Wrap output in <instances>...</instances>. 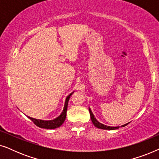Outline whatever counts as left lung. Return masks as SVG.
Listing matches in <instances>:
<instances>
[{"mask_svg": "<svg viewBox=\"0 0 159 159\" xmlns=\"http://www.w3.org/2000/svg\"><path fill=\"white\" fill-rule=\"evenodd\" d=\"M89 112H90V114L91 121H92V122L93 123V125H94L95 127H96L97 128H99V129H107V130L117 129H119V127H110V126L105 125H103V124L99 122V121H98L97 119L95 118L94 115H93L92 111H91V109H90V108H89ZM127 125H128V123L122 125V126H121V127H125V126Z\"/></svg>", "mask_w": 159, "mask_h": 159, "instance_id": "left-lung-1", "label": "left lung"}]
</instances>
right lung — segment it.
<instances>
[{
    "instance_id": "right-lung-1",
    "label": "right lung",
    "mask_w": 159,
    "mask_h": 159,
    "mask_svg": "<svg viewBox=\"0 0 159 159\" xmlns=\"http://www.w3.org/2000/svg\"><path fill=\"white\" fill-rule=\"evenodd\" d=\"M74 93V92H73ZM73 93H71L69 94L68 96L66 97V101H65L64 103V107L63 109V111L61 112L59 116L57 118L53 119V120H42V119H34L32 117H30L27 116L28 118L31 119L33 121L34 124L35 125L38 126L39 127L44 128V129H56V128L59 127L60 126L62 125V124L64 122L65 119H66V111H67V106H68V102L70 98V96L73 94Z\"/></svg>"
}]
</instances>
